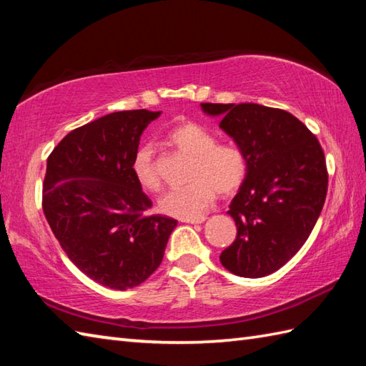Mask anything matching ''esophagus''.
Returning a JSON list of instances; mask_svg holds the SVG:
<instances>
[{
    "mask_svg": "<svg viewBox=\"0 0 366 366\" xmlns=\"http://www.w3.org/2000/svg\"><path fill=\"white\" fill-rule=\"evenodd\" d=\"M206 220V217H198V219H182L184 223H192V224H199Z\"/></svg>",
    "mask_w": 366,
    "mask_h": 366,
    "instance_id": "34e87169",
    "label": "esophagus"
}]
</instances>
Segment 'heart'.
Here are the masks:
<instances>
[{"mask_svg":"<svg viewBox=\"0 0 366 366\" xmlns=\"http://www.w3.org/2000/svg\"><path fill=\"white\" fill-rule=\"evenodd\" d=\"M167 142L192 159L189 185L167 192L159 201L160 211L177 219H198L220 195H234L248 174L245 151L236 143H217V138L197 122H185L168 132ZM137 182L147 192H157L162 179L149 144L139 146L132 159Z\"/></svg>","mask_w":366,"mask_h":366,"instance_id":"1","label":"heart"}]
</instances>
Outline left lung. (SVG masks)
<instances>
[{
  "instance_id": "1",
  "label": "left lung",
  "mask_w": 366,
  "mask_h": 366,
  "mask_svg": "<svg viewBox=\"0 0 366 366\" xmlns=\"http://www.w3.org/2000/svg\"><path fill=\"white\" fill-rule=\"evenodd\" d=\"M247 154L248 174L228 214L237 236L220 254L231 274L259 278L283 267L312 234L329 174L317 138L295 116L258 104H201Z\"/></svg>"
}]
</instances>
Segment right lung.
Segmentation results:
<instances>
[{"label": "right lung", "instance_id": "obj_1", "mask_svg": "<svg viewBox=\"0 0 366 366\" xmlns=\"http://www.w3.org/2000/svg\"><path fill=\"white\" fill-rule=\"evenodd\" d=\"M160 112L129 110L72 130L46 159L42 209L84 275L112 290L142 285L160 266L177 222L151 215L132 171L139 137Z\"/></svg>", "mask_w": 366, "mask_h": 366}]
</instances>
